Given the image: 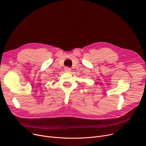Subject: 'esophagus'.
Instances as JSON below:
<instances>
[{
    "label": "esophagus",
    "instance_id": "1",
    "mask_svg": "<svg viewBox=\"0 0 146 146\" xmlns=\"http://www.w3.org/2000/svg\"><path fill=\"white\" fill-rule=\"evenodd\" d=\"M64 71L65 72H70L71 71V69L70 68V67H65L64 68Z\"/></svg>",
    "mask_w": 146,
    "mask_h": 146
}]
</instances>
